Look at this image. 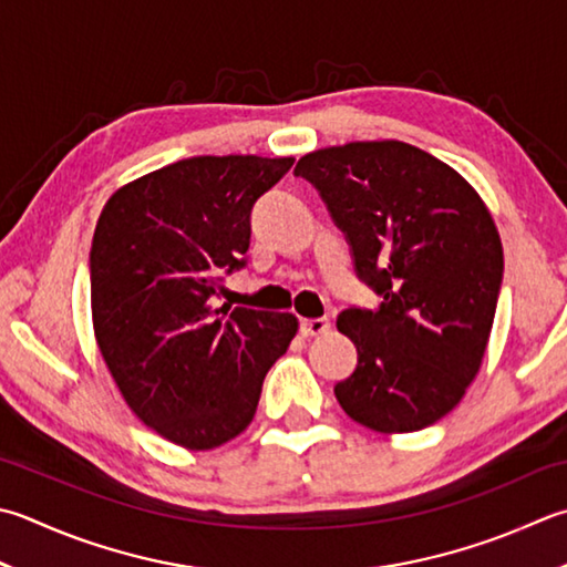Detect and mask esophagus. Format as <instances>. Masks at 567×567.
I'll use <instances>...</instances> for the list:
<instances>
[{
    "label": "esophagus",
    "instance_id": "esophagus-1",
    "mask_svg": "<svg viewBox=\"0 0 567 567\" xmlns=\"http://www.w3.org/2000/svg\"><path fill=\"white\" fill-rule=\"evenodd\" d=\"M299 329H302L305 337H321L327 334V331L331 329V321L329 319H302V324H299Z\"/></svg>",
    "mask_w": 567,
    "mask_h": 567
}]
</instances>
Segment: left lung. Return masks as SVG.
I'll list each match as a JSON object with an SVG mask.
<instances>
[{
  "label": "left lung",
  "mask_w": 567,
  "mask_h": 567,
  "mask_svg": "<svg viewBox=\"0 0 567 567\" xmlns=\"http://www.w3.org/2000/svg\"><path fill=\"white\" fill-rule=\"evenodd\" d=\"M295 174L317 186L359 277L383 297L337 319L359 353L334 385L343 413L385 435L437 423L492 334L504 248L489 208L450 164L398 140L315 150Z\"/></svg>",
  "instance_id": "1"
}]
</instances>
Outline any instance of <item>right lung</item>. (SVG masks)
<instances>
[{
  "instance_id": "right-lung-1",
  "label": "right lung",
  "mask_w": 567,
  "mask_h": 567,
  "mask_svg": "<svg viewBox=\"0 0 567 567\" xmlns=\"http://www.w3.org/2000/svg\"><path fill=\"white\" fill-rule=\"evenodd\" d=\"M292 157H192L120 186L97 218L91 309L97 349L144 425L214 450L252 423L265 373L297 334L290 312L214 307L246 265L250 210Z\"/></svg>"
}]
</instances>
